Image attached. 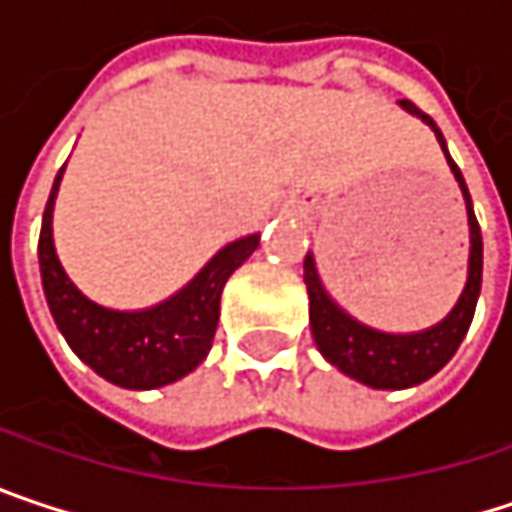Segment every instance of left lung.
Instances as JSON below:
<instances>
[{
	"mask_svg": "<svg viewBox=\"0 0 512 512\" xmlns=\"http://www.w3.org/2000/svg\"><path fill=\"white\" fill-rule=\"evenodd\" d=\"M399 104H402V110H408L411 116L422 119L428 128L434 130V136L446 154V163L455 174L463 203H466V221H469V268H466V285H463L457 303L440 323L420 329V332H382V329H373V326L355 320L347 309H341L332 300V294L326 291L323 279L317 274L314 256L306 253L303 279H306V291H309V326L314 344L332 367H338L344 376L367 384L373 390L417 387L452 361L460 341L469 332L472 314L478 306V294H481V271H484L481 227L475 221V209H472L466 180H463L460 168L446 148L443 133L434 125V119L425 116L411 101H399Z\"/></svg>",
	"mask_w": 512,
	"mask_h": 512,
	"instance_id": "1",
	"label": "left lung"
}]
</instances>
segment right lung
<instances>
[{
  "instance_id": "add662e5",
  "label": "right lung",
  "mask_w": 512,
  "mask_h": 512,
  "mask_svg": "<svg viewBox=\"0 0 512 512\" xmlns=\"http://www.w3.org/2000/svg\"><path fill=\"white\" fill-rule=\"evenodd\" d=\"M63 168L57 171L43 212L37 247L46 303L60 335L90 370L125 390H154L189 376L209 355L218 329L221 291L233 271L259 247V233L224 244L180 291L157 306L133 311L107 309L90 300L66 276L57 259L52 212Z\"/></svg>"
}]
</instances>
